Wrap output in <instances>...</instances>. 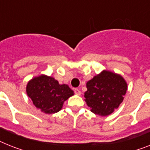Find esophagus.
<instances>
[{"label": "esophagus", "instance_id": "esophagus-1", "mask_svg": "<svg viewBox=\"0 0 150 150\" xmlns=\"http://www.w3.org/2000/svg\"><path fill=\"white\" fill-rule=\"evenodd\" d=\"M74 93H75V94H76V95L81 94V91H80V89H77V88L75 89V90H74Z\"/></svg>", "mask_w": 150, "mask_h": 150}]
</instances>
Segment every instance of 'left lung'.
Returning a JSON list of instances; mask_svg holds the SVG:
<instances>
[{
  "instance_id": "obj_1",
  "label": "left lung",
  "mask_w": 150,
  "mask_h": 150,
  "mask_svg": "<svg viewBox=\"0 0 150 150\" xmlns=\"http://www.w3.org/2000/svg\"><path fill=\"white\" fill-rule=\"evenodd\" d=\"M84 93L90 111L99 116H108L117 110L124 99L127 83L121 75L103 70L86 83Z\"/></svg>"
}]
</instances>
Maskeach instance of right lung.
Wrapping results in <instances>:
<instances>
[{
  "instance_id": "right-lung-1",
  "label": "right lung",
  "mask_w": 150,
  "mask_h": 150,
  "mask_svg": "<svg viewBox=\"0 0 150 150\" xmlns=\"http://www.w3.org/2000/svg\"><path fill=\"white\" fill-rule=\"evenodd\" d=\"M26 91L33 105L47 114L59 112L64 101L74 94L67 84H59L54 77L46 75L31 79L28 83Z\"/></svg>"
}]
</instances>
